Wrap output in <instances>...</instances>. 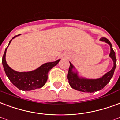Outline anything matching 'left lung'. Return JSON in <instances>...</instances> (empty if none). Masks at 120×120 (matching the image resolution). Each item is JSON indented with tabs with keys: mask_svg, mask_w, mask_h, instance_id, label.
<instances>
[{
	"mask_svg": "<svg viewBox=\"0 0 120 120\" xmlns=\"http://www.w3.org/2000/svg\"><path fill=\"white\" fill-rule=\"evenodd\" d=\"M100 41L105 42L109 44L111 48V52L109 57L112 58L113 61V67L112 69L105 74L102 78L98 79H86L84 78H79L78 75V72L73 71L75 69L73 65L70 62V67L67 74V78L69 80L70 86L72 88L82 92L93 93V92L99 91L104 88L109 82L111 79L112 78L114 70L116 67V58L115 56V52L112 49L111 43L109 40L105 38H102Z\"/></svg>",
	"mask_w": 120,
	"mask_h": 120,
	"instance_id": "left-lung-1",
	"label": "left lung"
}]
</instances>
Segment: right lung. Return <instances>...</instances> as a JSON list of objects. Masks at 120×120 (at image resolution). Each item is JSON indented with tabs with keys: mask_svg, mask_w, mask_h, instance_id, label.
Wrapping results in <instances>:
<instances>
[{
	"mask_svg": "<svg viewBox=\"0 0 120 120\" xmlns=\"http://www.w3.org/2000/svg\"><path fill=\"white\" fill-rule=\"evenodd\" d=\"M16 36H15L12 39ZM12 39L9 42L8 46L10 44ZM8 47L5 49L2 61L4 69L11 82L16 87L23 91H30L42 87L47 81L48 72L54 66H55L60 60L59 59L55 62L44 64L39 68L32 71L19 72L11 69L6 62V54Z\"/></svg>",
	"mask_w": 120,
	"mask_h": 120,
	"instance_id": "add662e5",
	"label": "right lung"
}]
</instances>
